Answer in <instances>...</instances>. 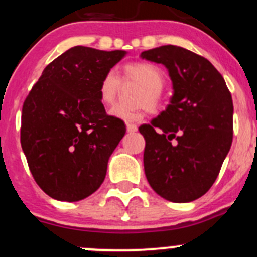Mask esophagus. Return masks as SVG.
Segmentation results:
<instances>
[{
    "label": "esophagus",
    "instance_id": "esophagus-1",
    "mask_svg": "<svg viewBox=\"0 0 257 257\" xmlns=\"http://www.w3.org/2000/svg\"><path fill=\"white\" fill-rule=\"evenodd\" d=\"M126 127H127V131L131 134V132H136L137 131V126L136 125H132V123H127L126 125Z\"/></svg>",
    "mask_w": 257,
    "mask_h": 257
}]
</instances>
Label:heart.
I'll use <instances>...</instances> for the list:
<instances>
[{
  "instance_id": "1",
  "label": "heart",
  "mask_w": 257,
  "mask_h": 257,
  "mask_svg": "<svg viewBox=\"0 0 257 257\" xmlns=\"http://www.w3.org/2000/svg\"><path fill=\"white\" fill-rule=\"evenodd\" d=\"M123 75L128 80H134L144 86L140 101L147 102L151 108H155L159 105L160 91L165 83V77L162 71L156 65L149 62H134L128 63L123 67ZM118 88H120V78L112 70L107 71L101 78L98 85V98L101 103L105 106L111 105L116 100ZM147 110V106L144 105L140 108H126L123 106H113L110 110V115L116 118L126 121V122H135L141 120L144 116V111Z\"/></svg>"
}]
</instances>
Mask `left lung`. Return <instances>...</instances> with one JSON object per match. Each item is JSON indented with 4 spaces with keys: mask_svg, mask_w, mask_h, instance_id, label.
Here are the masks:
<instances>
[{
    "mask_svg": "<svg viewBox=\"0 0 257 257\" xmlns=\"http://www.w3.org/2000/svg\"><path fill=\"white\" fill-rule=\"evenodd\" d=\"M140 56L164 65L174 90L167 107L139 128L145 175L165 200L191 202L214 185L230 151L232 97L214 65L186 48L160 46Z\"/></svg>",
    "mask_w": 257,
    "mask_h": 257,
    "instance_id": "left-lung-1",
    "label": "left lung"
}]
</instances>
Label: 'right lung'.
Wrapping results in <instances>:
<instances>
[{"instance_id": "obj_1", "label": "right lung", "mask_w": 257, "mask_h": 257, "mask_svg": "<svg viewBox=\"0 0 257 257\" xmlns=\"http://www.w3.org/2000/svg\"><path fill=\"white\" fill-rule=\"evenodd\" d=\"M126 55L71 47L46 66L25 100L21 146L35 181L52 199L80 201L105 180L126 126L106 115L98 85Z\"/></svg>"}]
</instances>
